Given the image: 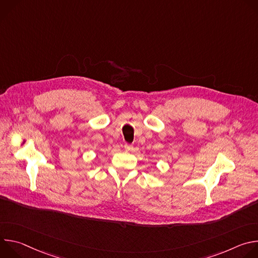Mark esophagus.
I'll return each mask as SVG.
<instances>
[{
    "mask_svg": "<svg viewBox=\"0 0 258 258\" xmlns=\"http://www.w3.org/2000/svg\"><path fill=\"white\" fill-rule=\"evenodd\" d=\"M133 149H134V147L132 145H128V144L124 145V150L125 151H132Z\"/></svg>",
    "mask_w": 258,
    "mask_h": 258,
    "instance_id": "34e87169",
    "label": "esophagus"
}]
</instances>
